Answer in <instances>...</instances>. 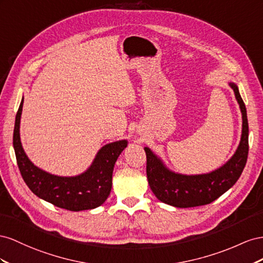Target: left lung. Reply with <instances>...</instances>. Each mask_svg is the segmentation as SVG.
Returning <instances> with one entry per match:
<instances>
[{
  "label": "left lung",
  "mask_w": 263,
  "mask_h": 263,
  "mask_svg": "<svg viewBox=\"0 0 263 263\" xmlns=\"http://www.w3.org/2000/svg\"><path fill=\"white\" fill-rule=\"evenodd\" d=\"M242 116V130L235 154L222 166L206 174L186 175L171 171L151 148L146 154V175L148 185L156 198L165 204L189 208L211 204L236 184L246 166L248 157L249 126L247 110L235 82H229Z\"/></svg>",
  "instance_id": "8db88e82"
}]
</instances>
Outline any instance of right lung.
Instances as JSON below:
<instances>
[{
    "label": "right lung",
    "instance_id": "obj_1",
    "mask_svg": "<svg viewBox=\"0 0 263 263\" xmlns=\"http://www.w3.org/2000/svg\"><path fill=\"white\" fill-rule=\"evenodd\" d=\"M24 98H22L15 118L13 146L21 175L36 196L59 208L80 212L101 206L109 197L112 172L119 155L127 146V140H119L103 145L91 165L79 175L58 176L37 167L28 159L20 136V123Z\"/></svg>",
    "mask_w": 263,
    "mask_h": 263
}]
</instances>
